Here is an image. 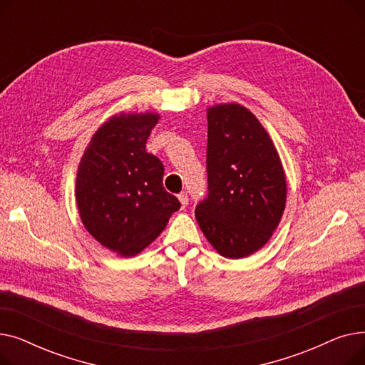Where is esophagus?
Instances as JSON below:
<instances>
[{"mask_svg":"<svg viewBox=\"0 0 365 365\" xmlns=\"http://www.w3.org/2000/svg\"><path fill=\"white\" fill-rule=\"evenodd\" d=\"M178 198H179V201H180V204H182V208H185V207L187 205V195L183 192V194H179Z\"/></svg>","mask_w":365,"mask_h":365,"instance_id":"34e87169","label":"esophagus"}]
</instances>
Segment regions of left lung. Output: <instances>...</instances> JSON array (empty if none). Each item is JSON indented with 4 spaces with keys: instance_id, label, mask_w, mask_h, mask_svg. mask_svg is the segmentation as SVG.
<instances>
[{
    "instance_id": "left-lung-1",
    "label": "left lung",
    "mask_w": 365,
    "mask_h": 365,
    "mask_svg": "<svg viewBox=\"0 0 365 365\" xmlns=\"http://www.w3.org/2000/svg\"><path fill=\"white\" fill-rule=\"evenodd\" d=\"M208 197L195 208L207 241L227 259L271 240L287 201L278 150L256 115L240 103L207 108Z\"/></svg>"
}]
</instances>
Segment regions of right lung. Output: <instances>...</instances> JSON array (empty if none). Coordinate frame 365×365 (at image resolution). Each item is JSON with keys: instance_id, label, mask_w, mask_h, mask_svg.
<instances>
[{"instance_id": "obj_1", "label": "right lung", "mask_w": 365, "mask_h": 365, "mask_svg": "<svg viewBox=\"0 0 365 365\" xmlns=\"http://www.w3.org/2000/svg\"><path fill=\"white\" fill-rule=\"evenodd\" d=\"M160 118L157 112L112 115L93 134L76 171L75 198L84 227L123 257L155 241L180 208L163 186V163L146 152Z\"/></svg>"}]
</instances>
